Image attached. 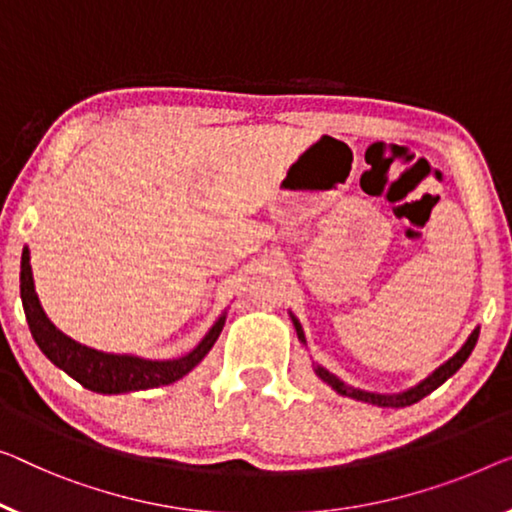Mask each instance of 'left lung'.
<instances>
[{"label": "left lung", "instance_id": "1", "mask_svg": "<svg viewBox=\"0 0 512 512\" xmlns=\"http://www.w3.org/2000/svg\"><path fill=\"white\" fill-rule=\"evenodd\" d=\"M289 317H292V322H294L296 335H299V340H301L303 345H305V335H303V329H301L299 319H296V317L292 315V312H289ZM478 333H480V329L476 326L474 333L469 335L467 342H464L460 352H457L453 358H448V361H446L444 365H439V368L434 370L430 377H425V379L421 381V384H416L414 388H409V391H404V393L381 395V393L361 391V388L347 386L345 381L338 379L335 375H331V372L326 370V368H322V365H315V372H317V377L322 379V381H326V384H329L335 393L347 395V398H354V400H361V402L377 404V407H409V404H414V402H418V400H423L425 395H430V393L434 391V388H439L441 384H444L446 379H451V377L455 375V372L462 368V363L467 361L471 352H474V347H476V342H478Z\"/></svg>", "mask_w": 512, "mask_h": 512}]
</instances>
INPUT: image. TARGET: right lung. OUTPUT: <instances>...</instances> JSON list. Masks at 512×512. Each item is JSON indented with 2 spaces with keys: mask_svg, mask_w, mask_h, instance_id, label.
<instances>
[{
  "mask_svg": "<svg viewBox=\"0 0 512 512\" xmlns=\"http://www.w3.org/2000/svg\"><path fill=\"white\" fill-rule=\"evenodd\" d=\"M20 299L25 308V317L32 331V338L41 352L71 375L78 384H82L94 393L117 395L128 391H147V388L167 386L172 381L186 377L204 356L216 345L220 331L225 326V312L216 319L209 333L197 342L193 352L172 361H149V358L131 356V354H105L98 349L80 345L61 333L55 324L45 315L41 301L34 289L32 264H29V248L22 250L20 262Z\"/></svg>",
  "mask_w": 512,
  "mask_h": 512,
  "instance_id": "add662e5",
  "label": "right lung"
}]
</instances>
